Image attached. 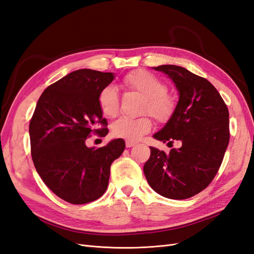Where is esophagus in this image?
Wrapping results in <instances>:
<instances>
[{
    "label": "esophagus",
    "instance_id": "1",
    "mask_svg": "<svg viewBox=\"0 0 254 254\" xmlns=\"http://www.w3.org/2000/svg\"><path fill=\"white\" fill-rule=\"evenodd\" d=\"M134 145H135V143H134V142H131V141H126V147H127V148L133 147Z\"/></svg>",
    "mask_w": 254,
    "mask_h": 254
}]
</instances>
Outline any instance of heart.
<instances>
[{"label":"heart","instance_id":"obj_1","mask_svg":"<svg viewBox=\"0 0 254 254\" xmlns=\"http://www.w3.org/2000/svg\"><path fill=\"white\" fill-rule=\"evenodd\" d=\"M122 86L143 96L141 113H149L159 123H166L173 118L176 102L173 96L166 93L165 83L157 76L145 70H135L123 78ZM98 106L105 117H115L120 107L117 90L112 87L104 88L98 94ZM151 127L149 117L120 118L111 124V133L127 141H137L148 133Z\"/></svg>","mask_w":254,"mask_h":254}]
</instances>
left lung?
<instances>
[{
	"instance_id": "1",
	"label": "left lung",
	"mask_w": 254,
	"mask_h": 254,
	"mask_svg": "<svg viewBox=\"0 0 254 254\" xmlns=\"http://www.w3.org/2000/svg\"><path fill=\"white\" fill-rule=\"evenodd\" d=\"M170 77L179 92L173 118L153 134L156 140L181 147L165 153L150 147L144 174L151 189L170 199L200 193L217 174L229 144V111L213 84L173 64L153 67Z\"/></svg>"
}]
</instances>
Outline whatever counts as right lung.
Listing matches in <instances>:
<instances>
[{
	"label": "right lung",
	"instance_id": "right-lung-1",
	"mask_svg": "<svg viewBox=\"0 0 254 254\" xmlns=\"http://www.w3.org/2000/svg\"><path fill=\"white\" fill-rule=\"evenodd\" d=\"M114 79L113 73L81 68L43 91L29 123L30 150L37 173L64 201H94L107 190L110 166L125 149L123 139L103 147H88L91 132L105 136L107 121L98 94Z\"/></svg>",
	"mask_w": 254,
	"mask_h": 254
}]
</instances>
